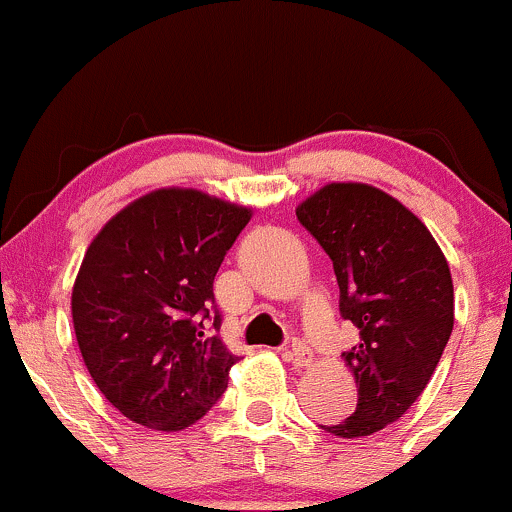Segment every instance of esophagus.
Here are the masks:
<instances>
[{"mask_svg": "<svg viewBox=\"0 0 512 512\" xmlns=\"http://www.w3.org/2000/svg\"><path fill=\"white\" fill-rule=\"evenodd\" d=\"M285 358L290 360V363H295V365H309L312 363V348L307 346V343H302V341H292V346L285 350Z\"/></svg>", "mask_w": 512, "mask_h": 512, "instance_id": "obj_1", "label": "esophagus"}]
</instances>
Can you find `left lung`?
<instances>
[{"label": "left lung", "instance_id": "1", "mask_svg": "<svg viewBox=\"0 0 512 512\" xmlns=\"http://www.w3.org/2000/svg\"><path fill=\"white\" fill-rule=\"evenodd\" d=\"M338 280V309L360 341L343 353L358 384L353 416L321 426L363 438L399 421L423 394L455 324L452 275L409 208L367 183H329L297 208Z\"/></svg>", "mask_w": 512, "mask_h": 512}]
</instances>
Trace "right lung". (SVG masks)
I'll return each instance as SVG.
<instances>
[{"label": "right lung", "instance_id": "1", "mask_svg": "<svg viewBox=\"0 0 512 512\" xmlns=\"http://www.w3.org/2000/svg\"><path fill=\"white\" fill-rule=\"evenodd\" d=\"M251 210L162 188L118 212L86 249L72 290L79 350L101 394L130 421L183 430L227 389L237 355L212 283Z\"/></svg>", "mask_w": 512, "mask_h": 512}]
</instances>
